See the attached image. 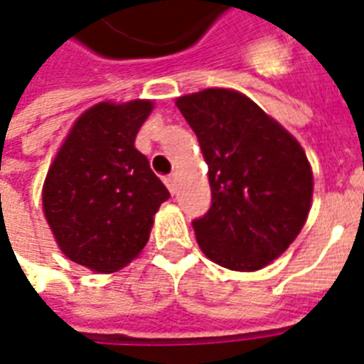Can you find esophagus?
<instances>
[{
    "label": "esophagus",
    "mask_w": 364,
    "mask_h": 364,
    "mask_svg": "<svg viewBox=\"0 0 364 364\" xmlns=\"http://www.w3.org/2000/svg\"><path fill=\"white\" fill-rule=\"evenodd\" d=\"M164 183H166V187L170 188V193L176 194V191H177V177L176 176L164 177Z\"/></svg>",
    "instance_id": "34e87169"
}]
</instances>
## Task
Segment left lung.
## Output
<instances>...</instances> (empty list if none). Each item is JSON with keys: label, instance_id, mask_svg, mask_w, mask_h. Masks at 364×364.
<instances>
[{"label": "left lung", "instance_id": "left-lung-1", "mask_svg": "<svg viewBox=\"0 0 364 364\" xmlns=\"http://www.w3.org/2000/svg\"><path fill=\"white\" fill-rule=\"evenodd\" d=\"M176 104L208 162L211 208L193 221L200 249L230 270L264 268L310 213L314 176L304 149L236 90L205 88Z\"/></svg>", "mask_w": 364, "mask_h": 364}]
</instances>
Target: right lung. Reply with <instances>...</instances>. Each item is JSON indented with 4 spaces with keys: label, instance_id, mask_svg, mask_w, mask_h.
I'll use <instances>...</instances> for the list:
<instances>
[{
    "label": "right lung",
    "instance_id": "obj_1",
    "mask_svg": "<svg viewBox=\"0 0 364 364\" xmlns=\"http://www.w3.org/2000/svg\"><path fill=\"white\" fill-rule=\"evenodd\" d=\"M153 102H102L75 121L43 185V211L62 253L100 274L141 253L160 204L170 198L134 147Z\"/></svg>",
    "mask_w": 364,
    "mask_h": 364
}]
</instances>
